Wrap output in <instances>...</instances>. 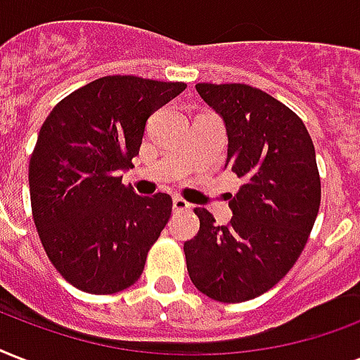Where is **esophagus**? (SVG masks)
<instances>
[{
  "instance_id": "obj_1",
  "label": "esophagus",
  "mask_w": 360,
  "mask_h": 360,
  "mask_svg": "<svg viewBox=\"0 0 360 360\" xmlns=\"http://www.w3.org/2000/svg\"><path fill=\"white\" fill-rule=\"evenodd\" d=\"M172 204H174V211H186L191 210V204L186 202V200H183L181 196H174V200H172Z\"/></svg>"
}]
</instances>
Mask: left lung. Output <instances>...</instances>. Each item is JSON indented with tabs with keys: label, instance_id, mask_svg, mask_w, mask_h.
Instances as JSON below:
<instances>
[{
	"label": "left lung",
	"instance_id": "8db88e82",
	"mask_svg": "<svg viewBox=\"0 0 360 360\" xmlns=\"http://www.w3.org/2000/svg\"><path fill=\"white\" fill-rule=\"evenodd\" d=\"M200 98L224 122V168L243 185L230 196L232 219L217 226L196 207L198 234L185 241L194 287L219 302L257 298L292 268L314 229L321 204L315 147L289 107L249 84H196Z\"/></svg>",
	"mask_w": 360,
	"mask_h": 360
}]
</instances>
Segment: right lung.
Masks as SVG:
<instances>
[{
	"instance_id": "right-lung-1",
	"label": "right lung",
	"mask_w": 360,
	"mask_h": 360,
	"mask_svg": "<svg viewBox=\"0 0 360 360\" xmlns=\"http://www.w3.org/2000/svg\"><path fill=\"white\" fill-rule=\"evenodd\" d=\"M185 89L101 77L64 98L41 126L27 175L34 223L54 268L79 290L113 295L141 276L172 198L139 196L120 172L139 155L150 115Z\"/></svg>"
}]
</instances>
